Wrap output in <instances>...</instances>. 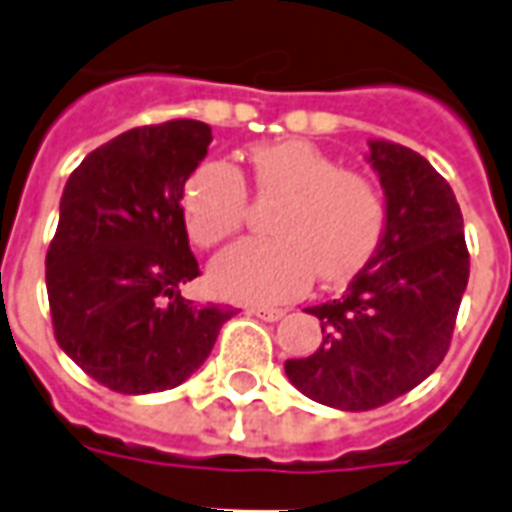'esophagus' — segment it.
Masks as SVG:
<instances>
[{
    "label": "esophagus",
    "instance_id": "obj_1",
    "mask_svg": "<svg viewBox=\"0 0 512 512\" xmlns=\"http://www.w3.org/2000/svg\"><path fill=\"white\" fill-rule=\"evenodd\" d=\"M249 312L257 315V318H263V321H279V318H285L282 307H249Z\"/></svg>",
    "mask_w": 512,
    "mask_h": 512
}]
</instances>
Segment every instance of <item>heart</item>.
Masks as SVG:
<instances>
[{
  "instance_id": "obj_1",
  "label": "heart",
  "mask_w": 512,
  "mask_h": 512,
  "mask_svg": "<svg viewBox=\"0 0 512 512\" xmlns=\"http://www.w3.org/2000/svg\"><path fill=\"white\" fill-rule=\"evenodd\" d=\"M257 191L282 194L268 219L271 238H244L213 257V290L235 301H285L304 293L312 274L337 285L376 249L384 227L378 189L354 169H340L307 139H279L249 153ZM180 211L191 241L219 244L246 213L241 172L211 158L183 183Z\"/></svg>"
}]
</instances>
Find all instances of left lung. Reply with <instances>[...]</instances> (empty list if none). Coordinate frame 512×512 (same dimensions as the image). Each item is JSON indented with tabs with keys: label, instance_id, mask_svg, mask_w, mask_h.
Masks as SVG:
<instances>
[{
	"label": "left lung",
	"instance_id": "1",
	"mask_svg": "<svg viewBox=\"0 0 512 512\" xmlns=\"http://www.w3.org/2000/svg\"><path fill=\"white\" fill-rule=\"evenodd\" d=\"M384 189L376 252L340 299L310 307L321 345L288 359L290 384L315 403L367 411L406 395L441 365L469 282L463 216L450 183L411 147L370 139Z\"/></svg>",
	"mask_w": 512,
	"mask_h": 512
}]
</instances>
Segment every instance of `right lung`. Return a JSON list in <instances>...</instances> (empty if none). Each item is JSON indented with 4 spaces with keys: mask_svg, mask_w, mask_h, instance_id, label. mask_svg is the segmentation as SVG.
<instances>
[{
    "mask_svg": "<svg viewBox=\"0 0 512 512\" xmlns=\"http://www.w3.org/2000/svg\"><path fill=\"white\" fill-rule=\"evenodd\" d=\"M211 139L200 120L134 128L93 150L62 191L46 255L54 334L87 376L123 395L183 384L233 315L180 296L200 274L180 194Z\"/></svg>",
    "mask_w": 512,
    "mask_h": 512,
    "instance_id": "add662e5",
    "label": "right lung"
}]
</instances>
